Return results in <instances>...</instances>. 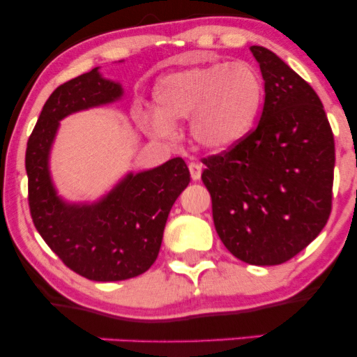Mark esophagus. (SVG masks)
<instances>
[{
  "label": "esophagus",
  "mask_w": 357,
  "mask_h": 357,
  "mask_svg": "<svg viewBox=\"0 0 357 357\" xmlns=\"http://www.w3.org/2000/svg\"><path fill=\"white\" fill-rule=\"evenodd\" d=\"M188 167H190V174H191L192 181H198V179L202 178V171H203L202 166H199L198 162H190Z\"/></svg>",
  "instance_id": "obj_1"
}]
</instances>
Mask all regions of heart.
<instances>
[{
  "instance_id": "1",
  "label": "heart",
  "mask_w": 357,
  "mask_h": 357,
  "mask_svg": "<svg viewBox=\"0 0 357 357\" xmlns=\"http://www.w3.org/2000/svg\"><path fill=\"white\" fill-rule=\"evenodd\" d=\"M264 105V82L252 65L215 61L167 73L155 87L158 114L151 129L169 136L190 119L195 142L206 151H228L252 132Z\"/></svg>"
}]
</instances>
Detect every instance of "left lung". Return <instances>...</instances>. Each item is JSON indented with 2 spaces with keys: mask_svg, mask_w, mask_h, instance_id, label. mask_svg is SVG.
<instances>
[{
  "mask_svg": "<svg viewBox=\"0 0 357 357\" xmlns=\"http://www.w3.org/2000/svg\"><path fill=\"white\" fill-rule=\"evenodd\" d=\"M265 82L258 126L230 151L203 159L213 221L250 265H280L326 227L333 206L334 136L307 82L264 47H250Z\"/></svg>",
  "mask_w": 357,
  "mask_h": 357,
  "instance_id": "left-lung-1",
  "label": "left lung"
}]
</instances>
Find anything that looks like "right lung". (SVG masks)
<instances>
[{
  "label": "right lung",
  "mask_w": 357,
  "mask_h": 357,
  "mask_svg": "<svg viewBox=\"0 0 357 357\" xmlns=\"http://www.w3.org/2000/svg\"><path fill=\"white\" fill-rule=\"evenodd\" d=\"M122 93V85L104 79L99 67L65 82L45 102L24 158L35 228L68 268L96 282L127 280L154 264L167 215L191 179L186 162L174 158L127 173L99 202L68 203L56 192L50 151L60 121L112 104Z\"/></svg>",
  "instance_id": "right-lung-1"
}]
</instances>
